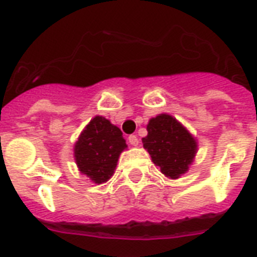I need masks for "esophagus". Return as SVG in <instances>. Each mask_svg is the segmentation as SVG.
I'll list each match as a JSON object with an SVG mask.
<instances>
[{
    "mask_svg": "<svg viewBox=\"0 0 257 257\" xmlns=\"http://www.w3.org/2000/svg\"><path fill=\"white\" fill-rule=\"evenodd\" d=\"M128 141H129V144L133 145V147L139 145V137H137L136 135H131V136L128 137Z\"/></svg>",
    "mask_w": 257,
    "mask_h": 257,
    "instance_id": "obj_1",
    "label": "esophagus"
}]
</instances>
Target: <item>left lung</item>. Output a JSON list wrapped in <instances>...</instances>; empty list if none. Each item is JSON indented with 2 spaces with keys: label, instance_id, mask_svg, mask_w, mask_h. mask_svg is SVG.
Wrapping results in <instances>:
<instances>
[{
  "label": "left lung",
  "instance_id": "obj_1",
  "mask_svg": "<svg viewBox=\"0 0 257 257\" xmlns=\"http://www.w3.org/2000/svg\"><path fill=\"white\" fill-rule=\"evenodd\" d=\"M148 136L143 139V145L159 165L161 172L171 179H179L188 171L195 157V139L183 125L169 114H160L149 121Z\"/></svg>",
  "mask_w": 257,
  "mask_h": 257
}]
</instances>
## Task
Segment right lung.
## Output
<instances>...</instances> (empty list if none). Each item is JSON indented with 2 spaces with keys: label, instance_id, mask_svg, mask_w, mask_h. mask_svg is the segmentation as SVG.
Returning <instances> with one entry per match:
<instances>
[{
  "label": "right lung",
  "instance_id": "right-lung-1",
  "mask_svg": "<svg viewBox=\"0 0 257 257\" xmlns=\"http://www.w3.org/2000/svg\"><path fill=\"white\" fill-rule=\"evenodd\" d=\"M125 148L126 144L120 129L104 117L96 116L74 145V157L81 173L101 184L110 179Z\"/></svg>",
  "mask_w": 257,
  "mask_h": 257
}]
</instances>
